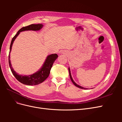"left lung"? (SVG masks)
<instances>
[{
	"instance_id": "obj_1",
	"label": "left lung",
	"mask_w": 122,
	"mask_h": 122,
	"mask_svg": "<svg viewBox=\"0 0 122 122\" xmlns=\"http://www.w3.org/2000/svg\"><path fill=\"white\" fill-rule=\"evenodd\" d=\"M68 69H69V75H70V78H71V81H72V82L73 83V84H74L76 86L78 87H79V88H82V89H84V90L87 89V88H84V87H82V86H79V85H78V84H76V83L74 82V81L73 80V78H72V76H71V71H70V68H69Z\"/></svg>"
}]
</instances>
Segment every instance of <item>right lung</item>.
<instances>
[{
  "label": "right lung",
  "mask_w": 122,
  "mask_h": 122,
  "mask_svg": "<svg viewBox=\"0 0 122 122\" xmlns=\"http://www.w3.org/2000/svg\"><path fill=\"white\" fill-rule=\"evenodd\" d=\"M43 26L42 24H32L29 25L25 27H23L17 32L16 35L13 38L12 41H11L10 48V53L9 55V63L10 69L11 70L13 75L15 77V78L21 83L28 86H35L43 82L44 80H45L49 76L50 72V70L52 67V65L54 61L58 57L57 54H52L47 56L45 61L42 67L38 71L34 74L28 76L21 75L18 74L17 72L14 71L12 67V65L10 64V52L12 49V47L13 42L17 38V36L19 35L20 32L25 30H39Z\"/></svg>",
  "instance_id": "1"
}]
</instances>
